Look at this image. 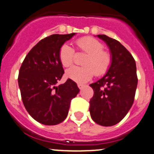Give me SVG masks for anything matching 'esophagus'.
<instances>
[{
    "label": "esophagus",
    "mask_w": 154,
    "mask_h": 154,
    "mask_svg": "<svg viewBox=\"0 0 154 154\" xmlns=\"http://www.w3.org/2000/svg\"><path fill=\"white\" fill-rule=\"evenodd\" d=\"M77 86H78L79 89H80V90H82L83 88H84V84H77Z\"/></svg>",
    "instance_id": "obj_1"
}]
</instances>
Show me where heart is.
Instances as JSON below:
<instances>
[{
  "mask_svg": "<svg viewBox=\"0 0 154 154\" xmlns=\"http://www.w3.org/2000/svg\"><path fill=\"white\" fill-rule=\"evenodd\" d=\"M79 50L88 54L84 61V67H72L67 70V78L77 83L84 84L91 80L94 75H103L106 74L111 63L110 54L103 51V45L93 37H85L76 41ZM74 49L69 44L62 45L59 51V58L65 67L71 66L74 62Z\"/></svg>",
  "mask_w": 154,
  "mask_h": 154,
  "instance_id": "obj_1",
  "label": "heart"
}]
</instances>
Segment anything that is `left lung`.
<instances>
[{
  "instance_id": "1",
  "label": "left lung",
  "mask_w": 154,
  "mask_h": 154,
  "mask_svg": "<svg viewBox=\"0 0 154 154\" xmlns=\"http://www.w3.org/2000/svg\"><path fill=\"white\" fill-rule=\"evenodd\" d=\"M110 49L111 63L106 74L94 84L90 113L97 124L110 127L118 124L134 103L137 86L136 62L119 41L104 34L97 35Z\"/></svg>"
}]
</instances>
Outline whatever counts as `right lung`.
<instances>
[{
    "label": "right lung",
    "instance_id": "add662e5",
    "mask_svg": "<svg viewBox=\"0 0 154 154\" xmlns=\"http://www.w3.org/2000/svg\"><path fill=\"white\" fill-rule=\"evenodd\" d=\"M75 35L53 34L36 44L20 68L18 85L29 114L44 125H57L66 119L70 101L80 90L70 79L57 85L64 74L59 58L60 48Z\"/></svg>",
    "mask_w": 154,
    "mask_h": 154
}]
</instances>
